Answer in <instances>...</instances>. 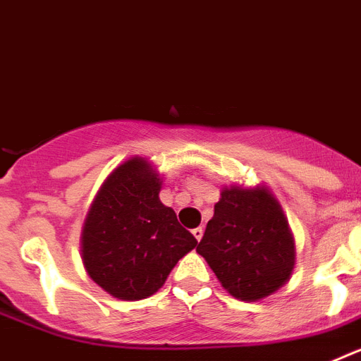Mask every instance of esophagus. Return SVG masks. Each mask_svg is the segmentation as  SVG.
<instances>
[{
	"mask_svg": "<svg viewBox=\"0 0 361 361\" xmlns=\"http://www.w3.org/2000/svg\"><path fill=\"white\" fill-rule=\"evenodd\" d=\"M191 233H193V237H195L197 240L200 242V238H202V235H204V229H202V226H199V228H195V229H193V231H191Z\"/></svg>",
	"mask_w": 361,
	"mask_h": 361,
	"instance_id": "1",
	"label": "esophagus"
}]
</instances>
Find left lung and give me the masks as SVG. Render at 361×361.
<instances>
[{
  "mask_svg": "<svg viewBox=\"0 0 361 361\" xmlns=\"http://www.w3.org/2000/svg\"><path fill=\"white\" fill-rule=\"evenodd\" d=\"M222 288L242 302L279 291L295 269L289 222L269 188L226 186L197 245Z\"/></svg>",
  "mask_w": 361,
  "mask_h": 361,
  "instance_id": "1",
  "label": "left lung"
}]
</instances>
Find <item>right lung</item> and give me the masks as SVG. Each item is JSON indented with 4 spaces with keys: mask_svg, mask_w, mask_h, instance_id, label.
<instances>
[{
    "mask_svg": "<svg viewBox=\"0 0 361 361\" xmlns=\"http://www.w3.org/2000/svg\"><path fill=\"white\" fill-rule=\"evenodd\" d=\"M162 178L145 157L121 162L99 188L81 231L86 273L108 295L142 300L197 245L159 199Z\"/></svg>",
    "mask_w": 361,
    "mask_h": 361,
    "instance_id": "add662e5",
    "label": "right lung"
}]
</instances>
